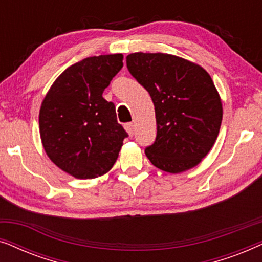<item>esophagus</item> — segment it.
I'll return each instance as SVG.
<instances>
[{
	"mask_svg": "<svg viewBox=\"0 0 262 262\" xmlns=\"http://www.w3.org/2000/svg\"><path fill=\"white\" fill-rule=\"evenodd\" d=\"M124 127H125V130H126V132L128 134V136H130V137H132V136H134V132H135L134 124L127 123V124H125Z\"/></svg>",
	"mask_w": 262,
	"mask_h": 262,
	"instance_id": "34e87169",
	"label": "esophagus"
}]
</instances>
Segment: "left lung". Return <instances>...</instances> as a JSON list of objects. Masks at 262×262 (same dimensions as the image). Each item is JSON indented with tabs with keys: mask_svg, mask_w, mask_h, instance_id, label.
Listing matches in <instances>:
<instances>
[{
	"mask_svg": "<svg viewBox=\"0 0 262 262\" xmlns=\"http://www.w3.org/2000/svg\"><path fill=\"white\" fill-rule=\"evenodd\" d=\"M126 64L155 106L156 139L145 149L150 162L171 174L198 166L216 142L223 118L209 73L191 60L161 52L130 53Z\"/></svg>",
	"mask_w": 262,
	"mask_h": 262,
	"instance_id": "1",
	"label": "left lung"
}]
</instances>
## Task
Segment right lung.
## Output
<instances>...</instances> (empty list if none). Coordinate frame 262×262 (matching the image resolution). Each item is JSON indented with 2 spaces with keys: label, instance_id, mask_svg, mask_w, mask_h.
Wrapping results in <instances>:
<instances>
[{
  "label": "right lung",
  "instance_id": "obj_1",
  "mask_svg": "<svg viewBox=\"0 0 262 262\" xmlns=\"http://www.w3.org/2000/svg\"><path fill=\"white\" fill-rule=\"evenodd\" d=\"M123 55L88 57L63 71L46 93L39 130L49 159L71 177L95 179L116 163L126 131L102 93L123 68Z\"/></svg>",
  "mask_w": 262,
  "mask_h": 262
}]
</instances>
